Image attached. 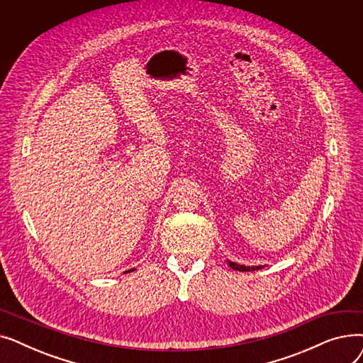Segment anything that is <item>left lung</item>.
I'll return each mask as SVG.
<instances>
[{
	"instance_id": "obj_1",
	"label": "left lung",
	"mask_w": 363,
	"mask_h": 363,
	"mask_svg": "<svg viewBox=\"0 0 363 363\" xmlns=\"http://www.w3.org/2000/svg\"><path fill=\"white\" fill-rule=\"evenodd\" d=\"M226 262H228V264H230L234 271H240V272H250V271H257V269L264 268L263 264H259V266H245V264H240V263H235V262H231V260H226Z\"/></svg>"
}]
</instances>
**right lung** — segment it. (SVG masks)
I'll return each instance as SVG.
<instances>
[{
	"mask_svg": "<svg viewBox=\"0 0 363 363\" xmlns=\"http://www.w3.org/2000/svg\"><path fill=\"white\" fill-rule=\"evenodd\" d=\"M133 271H135V269H129V271H126V272H133ZM126 272H125V274H126Z\"/></svg>",
	"mask_w": 363,
	"mask_h": 363,
	"instance_id": "1",
	"label": "right lung"
}]
</instances>
